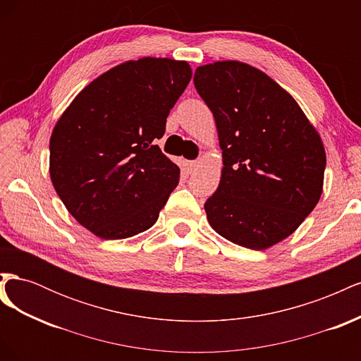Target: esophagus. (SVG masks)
Returning <instances> with one entry per match:
<instances>
[{"label": "esophagus", "instance_id": "esophagus-1", "mask_svg": "<svg viewBox=\"0 0 361 361\" xmlns=\"http://www.w3.org/2000/svg\"><path fill=\"white\" fill-rule=\"evenodd\" d=\"M199 167H200V162L199 161H190L188 162V171H190V174H194L195 171L199 170Z\"/></svg>", "mask_w": 361, "mask_h": 361}]
</instances>
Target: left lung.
Wrapping results in <instances>:
<instances>
[{
    "mask_svg": "<svg viewBox=\"0 0 361 361\" xmlns=\"http://www.w3.org/2000/svg\"><path fill=\"white\" fill-rule=\"evenodd\" d=\"M194 85L214 114L224 164L204 203L207 221L245 248L283 241L322 194L326 159L319 134L286 90L245 63L200 66Z\"/></svg>",
    "mask_w": 361,
    "mask_h": 361,
    "instance_id": "obj_1",
    "label": "left lung"
}]
</instances>
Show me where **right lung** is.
<instances>
[{
  "mask_svg": "<svg viewBox=\"0 0 361 361\" xmlns=\"http://www.w3.org/2000/svg\"><path fill=\"white\" fill-rule=\"evenodd\" d=\"M187 61L145 57L105 72L52 130L49 174L72 216L104 239L154 226L180 170L155 145L191 80Z\"/></svg>",
  "mask_w": 361,
  "mask_h": 361,
  "instance_id": "right-lung-1",
  "label": "right lung"
}]
</instances>
